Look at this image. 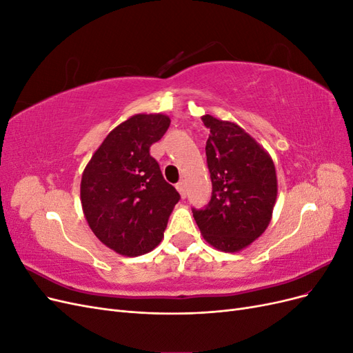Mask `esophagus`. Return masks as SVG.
I'll return each instance as SVG.
<instances>
[{"label": "esophagus", "mask_w": 353, "mask_h": 353, "mask_svg": "<svg viewBox=\"0 0 353 353\" xmlns=\"http://www.w3.org/2000/svg\"><path fill=\"white\" fill-rule=\"evenodd\" d=\"M176 190L179 191V194H181V197H185V194H187V183L183 179V181H179V183L176 184Z\"/></svg>", "instance_id": "obj_1"}]
</instances>
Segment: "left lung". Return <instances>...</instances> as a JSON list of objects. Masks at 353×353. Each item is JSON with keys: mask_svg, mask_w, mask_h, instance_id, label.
I'll return each instance as SVG.
<instances>
[{"mask_svg": "<svg viewBox=\"0 0 353 353\" xmlns=\"http://www.w3.org/2000/svg\"><path fill=\"white\" fill-rule=\"evenodd\" d=\"M206 159L212 197L193 209L203 239L221 252H240L268 228L279 193L272 157L241 126L210 114Z\"/></svg>", "mask_w": 353, "mask_h": 353, "instance_id": "obj_1", "label": "left lung"}]
</instances>
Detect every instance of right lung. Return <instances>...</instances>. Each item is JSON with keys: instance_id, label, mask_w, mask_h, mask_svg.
<instances>
[{"instance_id": "1", "label": "right lung", "mask_w": 353, "mask_h": 353, "mask_svg": "<svg viewBox=\"0 0 353 353\" xmlns=\"http://www.w3.org/2000/svg\"><path fill=\"white\" fill-rule=\"evenodd\" d=\"M169 123L163 113L131 116L104 138L82 172L85 219L95 237L119 254L152 252L179 200L150 156V145Z\"/></svg>"}]
</instances>
